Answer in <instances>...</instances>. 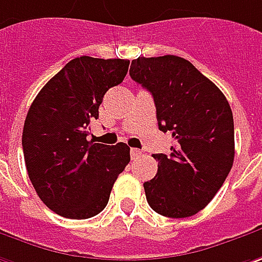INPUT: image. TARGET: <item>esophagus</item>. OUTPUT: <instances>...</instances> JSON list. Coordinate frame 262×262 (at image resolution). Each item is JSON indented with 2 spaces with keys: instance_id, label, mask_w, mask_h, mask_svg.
<instances>
[{
  "instance_id": "1",
  "label": "esophagus",
  "mask_w": 262,
  "mask_h": 262,
  "mask_svg": "<svg viewBox=\"0 0 262 262\" xmlns=\"http://www.w3.org/2000/svg\"><path fill=\"white\" fill-rule=\"evenodd\" d=\"M139 155H141V151H139V149H136V148H132V149H130L132 160H136V158H138Z\"/></svg>"
}]
</instances>
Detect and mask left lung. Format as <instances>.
<instances>
[{"mask_svg":"<svg viewBox=\"0 0 262 262\" xmlns=\"http://www.w3.org/2000/svg\"><path fill=\"white\" fill-rule=\"evenodd\" d=\"M129 73L152 94L158 127L174 139L170 155L154 154L158 171L143 183L146 201L165 217H190L210 204L232 170V108L222 91L182 57H138Z\"/></svg>","mask_w":262,"mask_h":262,"instance_id":"1","label":"left lung"}]
</instances>
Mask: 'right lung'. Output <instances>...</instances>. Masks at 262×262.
Masks as SVG:
<instances>
[{
	"mask_svg": "<svg viewBox=\"0 0 262 262\" xmlns=\"http://www.w3.org/2000/svg\"><path fill=\"white\" fill-rule=\"evenodd\" d=\"M127 70V60L74 58L29 108L21 136L29 179L40 201L61 217L85 220L99 214L130 161L126 143L86 139L105 92L121 83Z\"/></svg>",
	"mask_w": 262,
	"mask_h": 262,
	"instance_id": "obj_1",
	"label": "right lung"
}]
</instances>
